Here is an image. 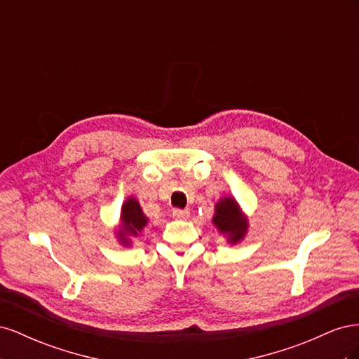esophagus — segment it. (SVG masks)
I'll list each match as a JSON object with an SVG mask.
<instances>
[{
    "label": "esophagus",
    "instance_id": "esophagus-1",
    "mask_svg": "<svg viewBox=\"0 0 359 359\" xmlns=\"http://www.w3.org/2000/svg\"><path fill=\"white\" fill-rule=\"evenodd\" d=\"M172 217L177 220H187L190 217V211L189 210H181V208H175L172 211Z\"/></svg>",
    "mask_w": 359,
    "mask_h": 359
}]
</instances>
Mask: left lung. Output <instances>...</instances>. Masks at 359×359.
Instances as JSON below:
<instances>
[{
  "label": "left lung",
  "instance_id": "obj_1",
  "mask_svg": "<svg viewBox=\"0 0 359 359\" xmlns=\"http://www.w3.org/2000/svg\"><path fill=\"white\" fill-rule=\"evenodd\" d=\"M212 223L220 233L227 236V241L231 244L240 243L245 236L248 227L247 217L233 198H223L215 203Z\"/></svg>",
  "mask_w": 359,
  "mask_h": 359
}]
</instances>
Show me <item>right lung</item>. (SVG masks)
<instances>
[{
	"mask_svg": "<svg viewBox=\"0 0 359 359\" xmlns=\"http://www.w3.org/2000/svg\"><path fill=\"white\" fill-rule=\"evenodd\" d=\"M148 223V217L142 212L139 202L135 198H128L121 208V227L116 232L118 240L123 245H128V236H137Z\"/></svg>",
	"mask_w": 359,
	"mask_h": 359,
	"instance_id": "1",
	"label": "right lung"
}]
</instances>
